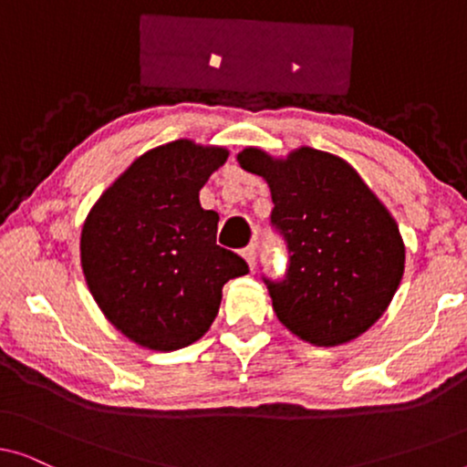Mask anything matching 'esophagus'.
Returning a JSON list of instances; mask_svg holds the SVG:
<instances>
[{
	"label": "esophagus",
	"mask_w": 467,
	"mask_h": 467,
	"mask_svg": "<svg viewBox=\"0 0 467 467\" xmlns=\"http://www.w3.org/2000/svg\"><path fill=\"white\" fill-rule=\"evenodd\" d=\"M242 257L246 259V264H248V267H254V259H257V246L254 244H251V246H246L244 251H242Z\"/></svg>",
	"instance_id": "esophagus-1"
}]
</instances>
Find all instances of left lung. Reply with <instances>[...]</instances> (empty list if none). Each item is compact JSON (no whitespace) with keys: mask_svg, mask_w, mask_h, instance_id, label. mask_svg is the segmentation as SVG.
Instances as JSON below:
<instances>
[{"mask_svg":"<svg viewBox=\"0 0 467 467\" xmlns=\"http://www.w3.org/2000/svg\"><path fill=\"white\" fill-rule=\"evenodd\" d=\"M242 170L272 193V223L289 244L283 283H270L278 321L315 347H340L372 327L404 276L406 246L389 213L357 170L331 152L299 146L272 157L238 152Z\"/></svg>","mask_w":467,"mask_h":467,"instance_id":"8db88e82","label":"left lung"}]
</instances>
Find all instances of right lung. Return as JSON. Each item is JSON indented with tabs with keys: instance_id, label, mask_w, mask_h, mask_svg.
Listing matches in <instances>:
<instances>
[{
	"instance_id": "1",
	"label": "right lung",
	"mask_w": 467,
	"mask_h": 467,
	"mask_svg": "<svg viewBox=\"0 0 467 467\" xmlns=\"http://www.w3.org/2000/svg\"><path fill=\"white\" fill-rule=\"evenodd\" d=\"M225 146L181 138L140 155L93 208L80 234V265L104 317L149 350L200 340L219 312L223 285L246 261L216 244L219 214L200 191L227 161Z\"/></svg>"
}]
</instances>
